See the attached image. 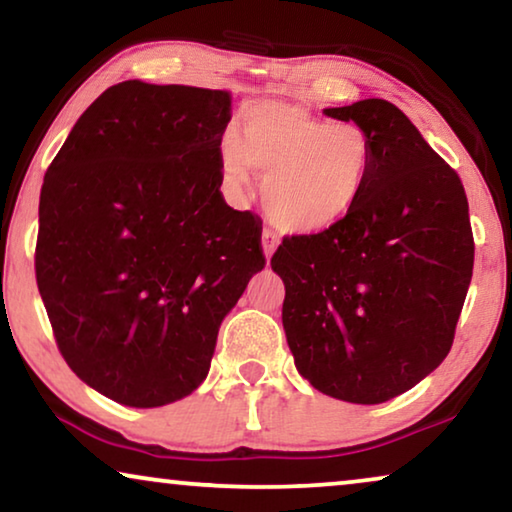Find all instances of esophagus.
I'll list each match as a JSON object with an SVG mask.
<instances>
[{
	"label": "esophagus",
	"instance_id": "esophagus-1",
	"mask_svg": "<svg viewBox=\"0 0 512 512\" xmlns=\"http://www.w3.org/2000/svg\"><path fill=\"white\" fill-rule=\"evenodd\" d=\"M277 244H279V237H277L275 230L263 228V235H261V247H263V254H265V256H272V254H275Z\"/></svg>",
	"mask_w": 512,
	"mask_h": 512
}]
</instances>
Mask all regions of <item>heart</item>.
I'll return each instance as SVG.
<instances>
[{"label":"heart","instance_id":"obj_1","mask_svg":"<svg viewBox=\"0 0 512 512\" xmlns=\"http://www.w3.org/2000/svg\"><path fill=\"white\" fill-rule=\"evenodd\" d=\"M373 139L356 123H331L289 102H256L242 111L240 137L221 139V167L235 188L251 170L265 177L263 200L275 226L317 235L338 226L366 191Z\"/></svg>","mask_w":512,"mask_h":512}]
</instances>
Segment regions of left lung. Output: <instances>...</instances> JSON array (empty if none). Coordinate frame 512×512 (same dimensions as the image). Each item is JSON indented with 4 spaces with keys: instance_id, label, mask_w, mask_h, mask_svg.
I'll return each mask as SVG.
<instances>
[{
    "instance_id": "left-lung-1",
    "label": "left lung",
    "mask_w": 512,
    "mask_h": 512,
    "mask_svg": "<svg viewBox=\"0 0 512 512\" xmlns=\"http://www.w3.org/2000/svg\"><path fill=\"white\" fill-rule=\"evenodd\" d=\"M373 139L366 191L338 226L284 237L272 256L298 373L321 394L375 405L415 387L454 342L473 277L459 174L401 109L361 100L326 109Z\"/></svg>"
}]
</instances>
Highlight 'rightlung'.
Returning a JSON list of instances; mask_svg holds the SVG:
<instances>
[{"instance_id":"add662e5","label":"right lung","mask_w":512,"mask_h":512,"mask_svg":"<svg viewBox=\"0 0 512 512\" xmlns=\"http://www.w3.org/2000/svg\"><path fill=\"white\" fill-rule=\"evenodd\" d=\"M226 90L123 81L48 165L37 286L67 366L130 408L200 387L226 314L263 270L258 216L221 195Z\"/></svg>"}]
</instances>
